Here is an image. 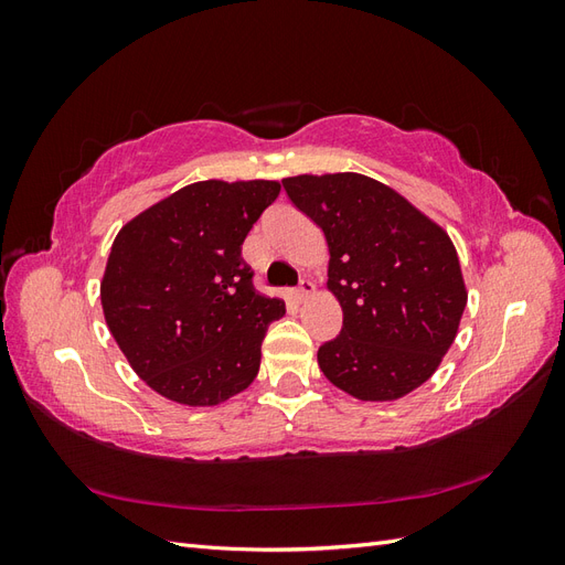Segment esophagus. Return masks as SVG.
<instances>
[{"mask_svg": "<svg viewBox=\"0 0 565 565\" xmlns=\"http://www.w3.org/2000/svg\"><path fill=\"white\" fill-rule=\"evenodd\" d=\"M313 289H316V285H313L311 280H301L299 287L292 292V297H295V301H303L306 297H309V295L313 292Z\"/></svg>", "mask_w": 565, "mask_h": 565, "instance_id": "34e87169", "label": "esophagus"}]
</instances>
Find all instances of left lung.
I'll use <instances>...</instances> for the list:
<instances>
[{"mask_svg": "<svg viewBox=\"0 0 565 565\" xmlns=\"http://www.w3.org/2000/svg\"><path fill=\"white\" fill-rule=\"evenodd\" d=\"M330 249L344 324L318 365L358 401H396L431 377L457 337L467 287L455 245L393 188L363 174L282 179Z\"/></svg>", "mask_w": 565, "mask_h": 565, "instance_id": "8db88e82", "label": "left lung"}]
</instances>
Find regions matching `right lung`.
<instances>
[{
	"mask_svg": "<svg viewBox=\"0 0 565 565\" xmlns=\"http://www.w3.org/2000/svg\"><path fill=\"white\" fill-rule=\"evenodd\" d=\"M278 193V181H198L117 233L100 303L119 351L160 396L204 407L254 382L285 301L256 292L241 252Z\"/></svg>",
	"mask_w": 565,
	"mask_h": 565,
	"instance_id": "right-lung-1",
	"label": "right lung"
}]
</instances>
